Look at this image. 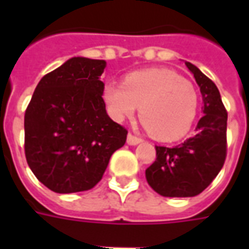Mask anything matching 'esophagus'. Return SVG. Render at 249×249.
<instances>
[{
	"mask_svg": "<svg viewBox=\"0 0 249 249\" xmlns=\"http://www.w3.org/2000/svg\"><path fill=\"white\" fill-rule=\"evenodd\" d=\"M141 141H142V139H140V137H137V136L132 135V133H129L128 135V139H126V142L129 144V145H137V144H140Z\"/></svg>",
	"mask_w": 249,
	"mask_h": 249,
	"instance_id": "obj_1",
	"label": "esophagus"
}]
</instances>
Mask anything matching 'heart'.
Masks as SVG:
<instances>
[{
    "instance_id": "b5f03b06",
    "label": "heart",
    "mask_w": 249,
    "mask_h": 249,
    "mask_svg": "<svg viewBox=\"0 0 249 249\" xmlns=\"http://www.w3.org/2000/svg\"><path fill=\"white\" fill-rule=\"evenodd\" d=\"M104 100L116 120L133 116L140 107V119L148 132L161 141L183 139L192 128L198 110L193 85L169 69L132 71L124 84L108 82Z\"/></svg>"
}]
</instances>
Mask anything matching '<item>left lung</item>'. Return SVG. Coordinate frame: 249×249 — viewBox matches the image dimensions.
I'll list each match as a JSON object with an SVG mask.
<instances>
[{"mask_svg":"<svg viewBox=\"0 0 249 249\" xmlns=\"http://www.w3.org/2000/svg\"><path fill=\"white\" fill-rule=\"evenodd\" d=\"M203 97L204 116L198 120L196 135L180 145L156 146V160L146 168L145 178L153 191L165 197H192L212 183L227 157L228 114L217 87L191 62Z\"/></svg>","mask_w":249,"mask_h":249,"instance_id":"left-lung-1","label":"left lung"}]
</instances>
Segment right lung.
Returning a JSON list of instances; mask_svg holds the SVG:
<instances>
[{"label": "right lung", "instance_id": "add662e5", "mask_svg": "<svg viewBox=\"0 0 249 249\" xmlns=\"http://www.w3.org/2000/svg\"><path fill=\"white\" fill-rule=\"evenodd\" d=\"M105 66L104 60L73 57L41 78L26 108V161L53 192L92 189L126 141L128 130L105 109Z\"/></svg>", "mask_w": 249, "mask_h": 249}]
</instances>
